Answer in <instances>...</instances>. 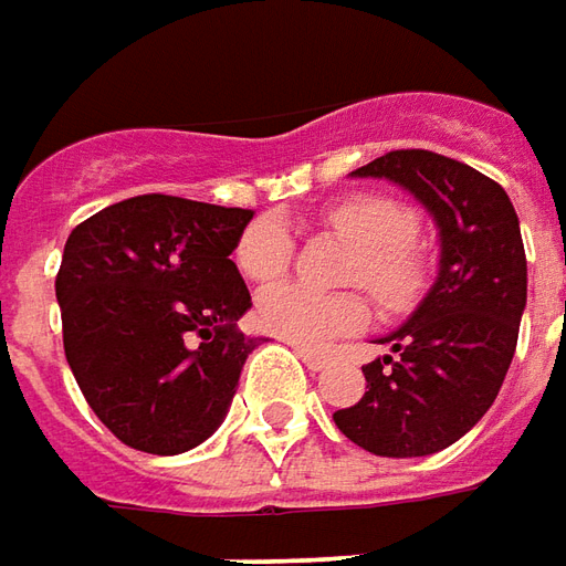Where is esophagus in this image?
Returning <instances> with one entry per match:
<instances>
[{
  "label": "esophagus",
  "mask_w": 566,
  "mask_h": 566,
  "mask_svg": "<svg viewBox=\"0 0 566 566\" xmlns=\"http://www.w3.org/2000/svg\"><path fill=\"white\" fill-rule=\"evenodd\" d=\"M295 355L305 361V367H308V370H324V367L329 364L327 355H321V352H314V348H305V345H295Z\"/></svg>",
  "instance_id": "1"
}]
</instances>
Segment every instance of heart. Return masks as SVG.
<instances>
[{
	"label": "heart",
	"instance_id": "b5f03b06",
	"mask_svg": "<svg viewBox=\"0 0 566 566\" xmlns=\"http://www.w3.org/2000/svg\"><path fill=\"white\" fill-rule=\"evenodd\" d=\"M324 223L358 249L352 280H358L382 308H405L423 283V258L411 242L417 223L411 211L389 199H345L329 205ZM292 239L276 218L255 221L237 245L242 274L268 283L286 271ZM258 324L295 345H324L333 336L361 329L367 305L355 292H317L280 283L258 295Z\"/></svg>",
	"mask_w": 566,
	"mask_h": 566
}]
</instances>
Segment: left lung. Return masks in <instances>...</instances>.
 I'll list each match as a JSON object with an SVG mask.
<instances>
[{"label":"left lung","instance_id":"obj_1","mask_svg":"<svg viewBox=\"0 0 566 566\" xmlns=\"http://www.w3.org/2000/svg\"><path fill=\"white\" fill-rule=\"evenodd\" d=\"M401 186L439 230V274L411 317L364 364L367 392L336 411L355 446L382 458L449 449L492 408L526 308L521 221L486 174L427 149H398L352 170Z\"/></svg>","mask_w":566,"mask_h":566}]
</instances>
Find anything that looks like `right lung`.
Segmentation results:
<instances>
[{
    "mask_svg": "<svg viewBox=\"0 0 566 566\" xmlns=\"http://www.w3.org/2000/svg\"><path fill=\"white\" fill-rule=\"evenodd\" d=\"M252 214L151 192L71 230L55 276L64 358L124 446L180 454L223 423L264 343L237 329L252 295L230 261Z\"/></svg>",
    "mask_w": 566,
    "mask_h": 566,
    "instance_id": "obj_1",
    "label": "right lung"
}]
</instances>
